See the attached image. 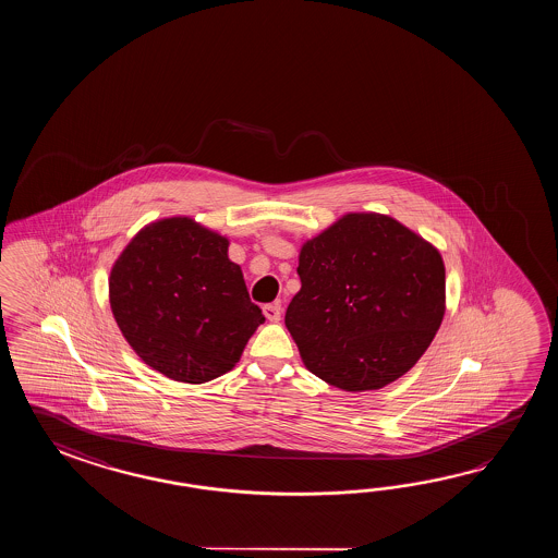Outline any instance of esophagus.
Wrapping results in <instances>:
<instances>
[{
    "mask_svg": "<svg viewBox=\"0 0 558 558\" xmlns=\"http://www.w3.org/2000/svg\"><path fill=\"white\" fill-rule=\"evenodd\" d=\"M263 313H265L267 319L277 323V320L281 319V305L279 303H269V305L263 307Z\"/></svg>",
    "mask_w": 558,
    "mask_h": 558,
    "instance_id": "1",
    "label": "esophagus"
}]
</instances>
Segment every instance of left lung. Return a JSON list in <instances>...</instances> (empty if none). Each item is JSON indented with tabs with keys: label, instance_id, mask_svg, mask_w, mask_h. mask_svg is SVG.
Here are the masks:
<instances>
[{
	"label": "left lung",
	"instance_id": "1",
	"mask_svg": "<svg viewBox=\"0 0 558 558\" xmlns=\"http://www.w3.org/2000/svg\"><path fill=\"white\" fill-rule=\"evenodd\" d=\"M284 325L305 367L343 391L403 377L445 315L439 251L392 217L349 214L307 241Z\"/></svg>",
	"mask_w": 558,
	"mask_h": 558
}]
</instances>
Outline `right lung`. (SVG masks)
Returning <instances> with one entry per match:
<instances>
[{
  "mask_svg": "<svg viewBox=\"0 0 558 558\" xmlns=\"http://www.w3.org/2000/svg\"><path fill=\"white\" fill-rule=\"evenodd\" d=\"M227 247L226 238L193 219L171 217L142 229L111 269L119 329L169 379L221 377L265 320Z\"/></svg>",
  "mask_w": 558,
  "mask_h": 558,
  "instance_id": "obj_1",
  "label": "right lung"
}]
</instances>
